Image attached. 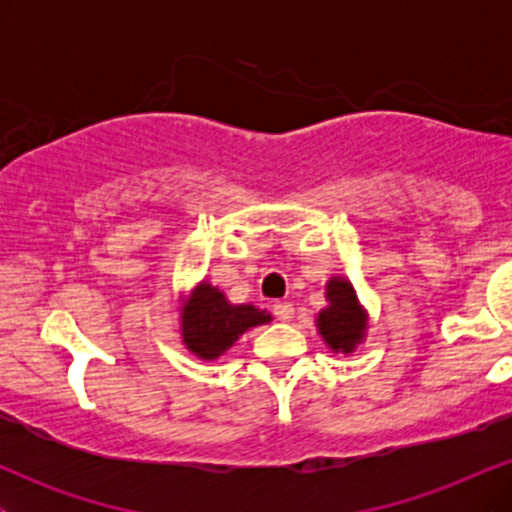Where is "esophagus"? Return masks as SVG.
<instances>
[{
    "instance_id": "esophagus-1",
    "label": "esophagus",
    "mask_w": 512,
    "mask_h": 512,
    "mask_svg": "<svg viewBox=\"0 0 512 512\" xmlns=\"http://www.w3.org/2000/svg\"><path fill=\"white\" fill-rule=\"evenodd\" d=\"M272 310H274L276 320H281V322H289L293 317V305L286 303V301H276L272 305Z\"/></svg>"
}]
</instances>
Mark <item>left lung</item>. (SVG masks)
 I'll return each mask as SVG.
<instances>
[{
  "mask_svg": "<svg viewBox=\"0 0 512 512\" xmlns=\"http://www.w3.org/2000/svg\"><path fill=\"white\" fill-rule=\"evenodd\" d=\"M327 301L330 308L317 315V327L325 342L337 351H351L361 342L366 315L356 301V293L349 281L332 279L327 284Z\"/></svg>",
  "mask_w": 512,
  "mask_h": 512,
  "instance_id": "obj_1",
  "label": "left lung"
}]
</instances>
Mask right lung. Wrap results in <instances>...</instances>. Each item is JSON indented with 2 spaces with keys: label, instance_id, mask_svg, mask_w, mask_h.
<instances>
[{
  "label": "right lung",
  "instance_id": "right-lung-1",
  "mask_svg": "<svg viewBox=\"0 0 512 512\" xmlns=\"http://www.w3.org/2000/svg\"><path fill=\"white\" fill-rule=\"evenodd\" d=\"M272 320L267 310L255 305H231L219 289L202 284L192 293L185 317H182V339L187 349L199 358H216L228 349L250 327Z\"/></svg>",
  "mask_w": 512,
  "mask_h": 512
}]
</instances>
